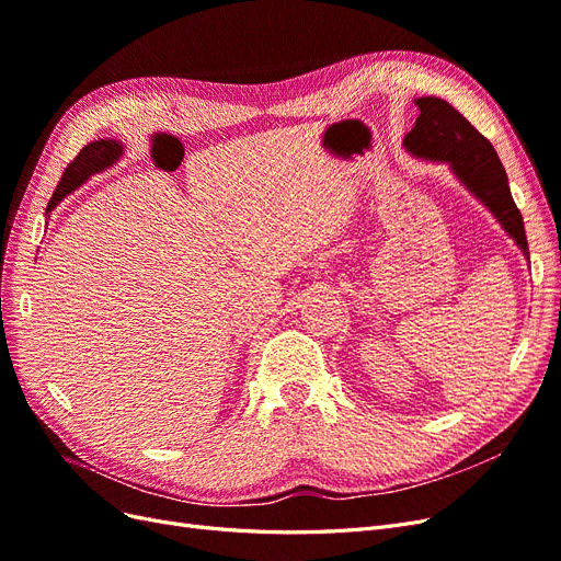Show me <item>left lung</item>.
<instances>
[{
	"label": "left lung",
	"instance_id": "1",
	"mask_svg": "<svg viewBox=\"0 0 561 561\" xmlns=\"http://www.w3.org/2000/svg\"><path fill=\"white\" fill-rule=\"evenodd\" d=\"M416 107L419 118L414 128L404 135V147L416 157L451 163V171L496 215L503 229L513 236L522 252L529 257L522 213L513 201L496 149L447 100L419 98Z\"/></svg>",
	"mask_w": 561,
	"mask_h": 561
}]
</instances>
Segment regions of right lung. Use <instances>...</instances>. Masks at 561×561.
<instances>
[{"label": "right lung", "mask_w": 561, "mask_h": 561, "mask_svg": "<svg viewBox=\"0 0 561 561\" xmlns=\"http://www.w3.org/2000/svg\"><path fill=\"white\" fill-rule=\"evenodd\" d=\"M122 151H124V145L116 142V140H100V142H91V145L83 147L79 154L75 157V161L65 168V173H62V178H60V182L56 186V192H54V196H50V201H48L46 213L50 208H56L58 203L67 194H70L72 190H77V186L83 180H89L93 173L103 171V168L112 165L118 157H122Z\"/></svg>", "instance_id": "right-lung-1"}]
</instances>
